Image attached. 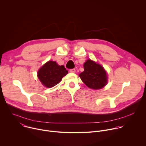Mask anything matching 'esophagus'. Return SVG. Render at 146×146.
I'll list each match as a JSON object with an SVG mask.
<instances>
[{"mask_svg":"<svg viewBox=\"0 0 146 146\" xmlns=\"http://www.w3.org/2000/svg\"><path fill=\"white\" fill-rule=\"evenodd\" d=\"M70 72L71 73H75L76 72V70L74 69H70Z\"/></svg>","mask_w":146,"mask_h":146,"instance_id":"34e87169","label":"esophagus"}]
</instances>
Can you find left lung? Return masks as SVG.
Listing matches in <instances>:
<instances>
[{"label":"left lung","mask_w":146,"mask_h":146,"mask_svg":"<svg viewBox=\"0 0 146 146\" xmlns=\"http://www.w3.org/2000/svg\"><path fill=\"white\" fill-rule=\"evenodd\" d=\"M84 69L79 76L89 88L98 90L106 84V72L101 65L91 60H87L84 64Z\"/></svg>","instance_id":"8db88e82"}]
</instances>
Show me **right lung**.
I'll return each mask as SVG.
<instances>
[{"mask_svg":"<svg viewBox=\"0 0 146 146\" xmlns=\"http://www.w3.org/2000/svg\"><path fill=\"white\" fill-rule=\"evenodd\" d=\"M68 71L64 65L59 66L56 62L48 61L38 71L37 75L41 82L46 87L51 88L60 81Z\"/></svg>","mask_w":146,"mask_h":146,"instance_id":"obj_1","label":"right lung"}]
</instances>
